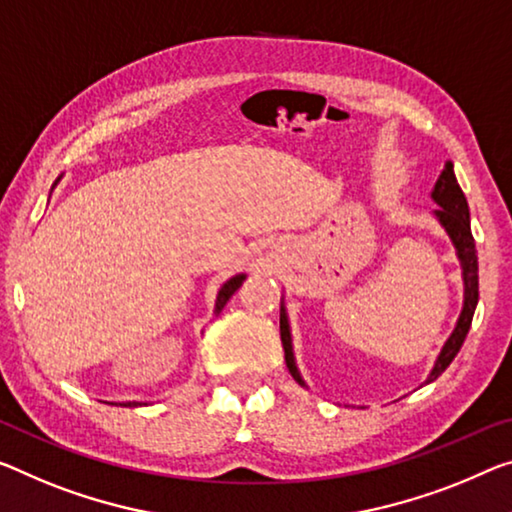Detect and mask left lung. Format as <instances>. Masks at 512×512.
Returning <instances> with one entry per match:
<instances>
[{
	"instance_id": "1",
	"label": "left lung",
	"mask_w": 512,
	"mask_h": 512,
	"mask_svg": "<svg viewBox=\"0 0 512 512\" xmlns=\"http://www.w3.org/2000/svg\"><path fill=\"white\" fill-rule=\"evenodd\" d=\"M432 201L437 203L439 210H435L437 222L442 224V229L448 233L453 247H455V256H458L460 267H462V281H465V304H462L460 318L455 322V329L451 336L446 338L442 352L435 359V366H432L430 375L426 377V384L435 382L439 375H442L448 364L458 355L462 343H465L467 332L471 327V318H474L476 304H478V256H476V242L474 235H471V222H469V206L465 194H462L458 178H455L453 171V162H446L442 174H439L435 187H432ZM279 329H281V343H283V352H286V366L290 375L295 377L297 382L306 387V382L302 380L300 371H297L295 364V352H293V336H290V322H288V311L286 304H283L281 297V318H279Z\"/></svg>"
}]
</instances>
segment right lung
Listing matches in <instances>:
<instances>
[{
	"label": "right lung",
	"instance_id": "right-lung-1",
	"mask_svg": "<svg viewBox=\"0 0 512 512\" xmlns=\"http://www.w3.org/2000/svg\"><path fill=\"white\" fill-rule=\"evenodd\" d=\"M61 178H57V183H59ZM54 183V185H57ZM54 185H52V190H54ZM247 279V274H235V277H231L229 281L224 283L222 288L217 290V300H215V316H219V313H222V309L226 306V302L231 300L233 297V293L235 290H238L240 286H242V281ZM109 405H114V403H109ZM123 405H128V407H137V405H146V403H135V400H132V403H123Z\"/></svg>",
	"mask_w": 512,
	"mask_h": 512
}]
</instances>
